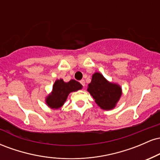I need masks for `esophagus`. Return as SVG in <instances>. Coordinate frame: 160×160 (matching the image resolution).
Returning a JSON list of instances; mask_svg holds the SVG:
<instances>
[{
	"mask_svg": "<svg viewBox=\"0 0 160 160\" xmlns=\"http://www.w3.org/2000/svg\"><path fill=\"white\" fill-rule=\"evenodd\" d=\"M80 83H81V85L84 87V86H85V80H80Z\"/></svg>",
	"mask_w": 160,
	"mask_h": 160,
	"instance_id": "1",
	"label": "esophagus"
}]
</instances>
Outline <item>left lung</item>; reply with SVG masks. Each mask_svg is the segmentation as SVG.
<instances>
[{
    "mask_svg": "<svg viewBox=\"0 0 160 160\" xmlns=\"http://www.w3.org/2000/svg\"><path fill=\"white\" fill-rule=\"evenodd\" d=\"M87 90L95 99V103L105 111L114 108L122 95L120 86L108 81L103 75L98 72L92 75Z\"/></svg>",
    "mask_w": 160,
    "mask_h": 160,
    "instance_id": "1",
    "label": "left lung"
}]
</instances>
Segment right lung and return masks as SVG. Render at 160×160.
Listing matches in <instances>:
<instances>
[{
    "mask_svg": "<svg viewBox=\"0 0 160 160\" xmlns=\"http://www.w3.org/2000/svg\"><path fill=\"white\" fill-rule=\"evenodd\" d=\"M82 86L75 80L65 82L62 79L56 80L52 91L46 98V103L52 109H58L63 105L71 92L81 89Z\"/></svg>",
    "mask_w": 160,
    "mask_h": 160,
    "instance_id": "1",
    "label": "right lung"
}]
</instances>
